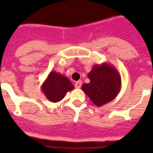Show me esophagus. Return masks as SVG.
Listing matches in <instances>:
<instances>
[{"label":"esophagus","mask_w":153,"mask_h":153,"mask_svg":"<svg viewBox=\"0 0 153 153\" xmlns=\"http://www.w3.org/2000/svg\"><path fill=\"white\" fill-rule=\"evenodd\" d=\"M82 86V82L81 81H77L75 83H74V86L76 87V88H80Z\"/></svg>","instance_id":"1"}]
</instances>
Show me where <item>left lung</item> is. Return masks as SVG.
Instances as JSON below:
<instances>
[{"instance_id":"obj_1","label":"left lung","mask_w":153,"mask_h":153,"mask_svg":"<svg viewBox=\"0 0 153 153\" xmlns=\"http://www.w3.org/2000/svg\"><path fill=\"white\" fill-rule=\"evenodd\" d=\"M87 76L90 82L84 83L82 90L97 106L113 101L121 91V75L109 63L95 64Z\"/></svg>"}]
</instances>
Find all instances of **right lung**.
I'll list each match as a JSON object with an SVG mask.
<instances>
[{
  "label": "right lung",
  "mask_w": 153,
  "mask_h": 153,
  "mask_svg": "<svg viewBox=\"0 0 153 153\" xmlns=\"http://www.w3.org/2000/svg\"><path fill=\"white\" fill-rule=\"evenodd\" d=\"M74 86L67 77L56 71H51L41 86V91L51 102H60Z\"/></svg>",
  "instance_id": "1"
}]
</instances>
